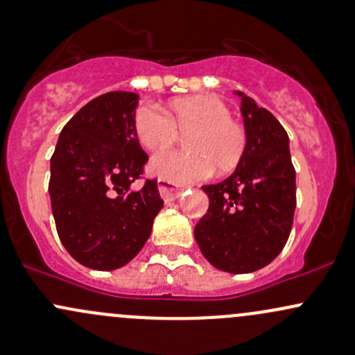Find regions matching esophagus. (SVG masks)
<instances>
[{
    "label": "esophagus",
    "instance_id": "obj_1",
    "mask_svg": "<svg viewBox=\"0 0 355 355\" xmlns=\"http://www.w3.org/2000/svg\"><path fill=\"white\" fill-rule=\"evenodd\" d=\"M157 188H159V193H161V198L164 201L178 200V198L181 196V193H182L181 188L174 186L173 182H166V181H159Z\"/></svg>",
    "mask_w": 355,
    "mask_h": 355
}]
</instances>
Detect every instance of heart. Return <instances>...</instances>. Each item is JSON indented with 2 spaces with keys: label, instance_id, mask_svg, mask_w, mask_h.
<instances>
[{
  "label": "heart",
  "instance_id": "heart-1",
  "mask_svg": "<svg viewBox=\"0 0 355 355\" xmlns=\"http://www.w3.org/2000/svg\"><path fill=\"white\" fill-rule=\"evenodd\" d=\"M230 116L227 103L213 94L176 98L167 105V115L150 105L140 106L133 128L147 150H162L178 133H189L184 139L188 150L159 152L148 162V173L174 184L203 181L213 169L230 173L247 148L245 127Z\"/></svg>",
  "mask_w": 355,
  "mask_h": 355
}]
</instances>
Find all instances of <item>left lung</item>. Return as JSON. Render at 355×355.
I'll return each mask as SVG.
<instances>
[{
    "mask_svg": "<svg viewBox=\"0 0 355 355\" xmlns=\"http://www.w3.org/2000/svg\"><path fill=\"white\" fill-rule=\"evenodd\" d=\"M247 148L232 176L203 186L207 215L194 227L201 254L216 269L254 272L279 255L293 227L296 173L283 125L243 93Z\"/></svg>",
    "mask_w": 355,
    "mask_h": 355,
    "instance_id": "8db88e82",
    "label": "left lung"
}]
</instances>
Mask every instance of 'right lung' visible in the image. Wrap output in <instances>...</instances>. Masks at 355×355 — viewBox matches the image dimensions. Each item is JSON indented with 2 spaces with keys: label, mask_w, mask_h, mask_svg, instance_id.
I'll return each instance as SVG.
<instances>
[{
  "label": "right lung",
  "mask_w": 355,
  "mask_h": 355,
  "mask_svg": "<svg viewBox=\"0 0 355 355\" xmlns=\"http://www.w3.org/2000/svg\"><path fill=\"white\" fill-rule=\"evenodd\" d=\"M139 94L112 91L66 123L51 159L52 213L60 242L79 264L113 270L150 237L164 201L155 179L140 189L147 154L133 128Z\"/></svg>",
  "instance_id": "obj_1"
}]
</instances>
